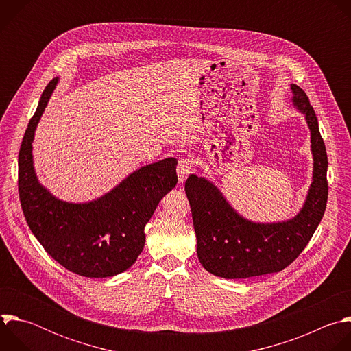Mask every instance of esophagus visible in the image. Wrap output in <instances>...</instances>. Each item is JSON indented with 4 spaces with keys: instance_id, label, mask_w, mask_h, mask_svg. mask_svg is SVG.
<instances>
[{
    "instance_id": "esophagus-1",
    "label": "esophagus",
    "mask_w": 351,
    "mask_h": 351,
    "mask_svg": "<svg viewBox=\"0 0 351 351\" xmlns=\"http://www.w3.org/2000/svg\"><path fill=\"white\" fill-rule=\"evenodd\" d=\"M190 173H191V168H190L189 161L186 158H180L179 164H178V178H179V182L183 183Z\"/></svg>"
}]
</instances>
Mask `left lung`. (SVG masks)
<instances>
[{"instance_id":"1","label":"left lung","mask_w":351,"mask_h":351,"mask_svg":"<svg viewBox=\"0 0 351 351\" xmlns=\"http://www.w3.org/2000/svg\"><path fill=\"white\" fill-rule=\"evenodd\" d=\"M291 103L304 115L311 134L313 182L304 204L290 219L254 222L240 215L204 176L190 175L184 190L197 239V256L213 275L243 279L285 269L303 252L318 228L328 199V157L318 119L307 94L290 84Z\"/></svg>"}]
</instances>
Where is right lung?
<instances>
[{"mask_svg": "<svg viewBox=\"0 0 351 351\" xmlns=\"http://www.w3.org/2000/svg\"><path fill=\"white\" fill-rule=\"evenodd\" d=\"M60 79L48 83L19 152V197L26 222L45 252L71 272L111 278L129 269L145 243L144 228L162 197L178 183L176 158L144 165L91 202L56 197L36 175L33 140Z\"/></svg>", "mask_w": 351, "mask_h": 351, "instance_id": "add662e5", "label": "right lung"}]
</instances>
